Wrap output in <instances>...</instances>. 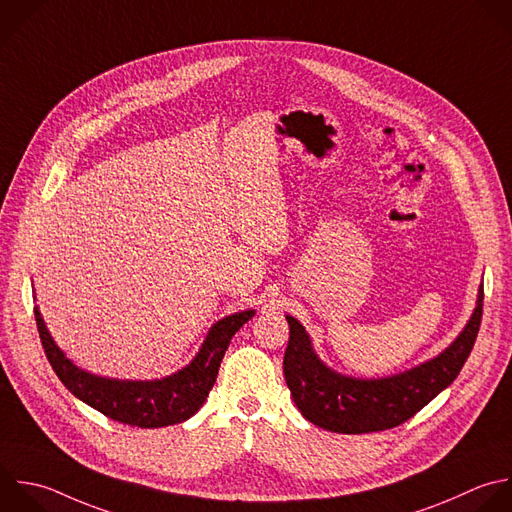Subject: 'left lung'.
<instances>
[{"label": "left lung", "instance_id": "1", "mask_svg": "<svg viewBox=\"0 0 512 512\" xmlns=\"http://www.w3.org/2000/svg\"><path fill=\"white\" fill-rule=\"evenodd\" d=\"M482 298L480 284L468 324L444 352L386 378H352L330 370L314 352L304 326L286 316L290 340L284 378L298 410L312 424L340 434L378 432L406 422L458 376L480 328Z\"/></svg>", "mask_w": 512, "mask_h": 512}]
</instances>
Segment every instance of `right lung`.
Instances as JSON below:
<instances>
[{"label":"right lung","instance_id":"obj_1","mask_svg":"<svg viewBox=\"0 0 512 512\" xmlns=\"http://www.w3.org/2000/svg\"><path fill=\"white\" fill-rule=\"evenodd\" d=\"M34 314L44 352L58 378L76 398L112 420L140 428H160L184 422L200 410L216 382L232 336L254 316V310L236 312L218 320L210 328L196 358L182 370L160 380H116L78 368L56 346L38 308H34Z\"/></svg>","mask_w":512,"mask_h":512}]
</instances>
